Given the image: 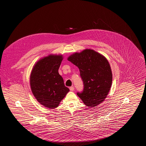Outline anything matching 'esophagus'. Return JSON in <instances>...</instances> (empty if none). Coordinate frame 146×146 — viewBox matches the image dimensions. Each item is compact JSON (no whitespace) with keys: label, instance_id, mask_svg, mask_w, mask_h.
Here are the masks:
<instances>
[{"label":"esophagus","instance_id":"obj_1","mask_svg":"<svg viewBox=\"0 0 146 146\" xmlns=\"http://www.w3.org/2000/svg\"><path fill=\"white\" fill-rule=\"evenodd\" d=\"M69 89H70V90L71 91H73L74 90V87H73V86L70 87L69 88Z\"/></svg>","mask_w":146,"mask_h":146}]
</instances>
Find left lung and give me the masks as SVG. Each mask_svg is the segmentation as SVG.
<instances>
[{"label":"left lung","instance_id":"left-lung-1","mask_svg":"<svg viewBox=\"0 0 146 146\" xmlns=\"http://www.w3.org/2000/svg\"><path fill=\"white\" fill-rule=\"evenodd\" d=\"M68 60L77 66L84 88L77 95L87 106L94 108L105 100L110 90L112 72L107 59L99 53L87 49L76 52Z\"/></svg>","mask_w":146,"mask_h":146}]
</instances>
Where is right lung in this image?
Here are the masks:
<instances>
[{
	"label": "right lung",
	"mask_w": 146,
	"mask_h": 146,
	"mask_svg": "<svg viewBox=\"0 0 146 146\" xmlns=\"http://www.w3.org/2000/svg\"><path fill=\"white\" fill-rule=\"evenodd\" d=\"M63 59L62 55H51L38 60L30 77L32 92L44 106L55 109L65 98L69 89L65 87L58 69Z\"/></svg>",
	"instance_id": "add662e5"
}]
</instances>
